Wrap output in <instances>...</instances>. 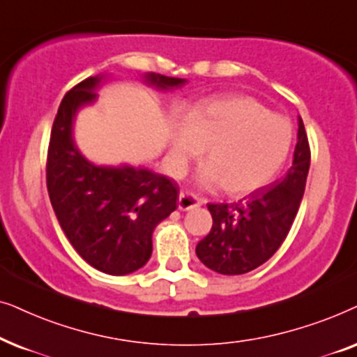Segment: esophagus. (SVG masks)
Wrapping results in <instances>:
<instances>
[{"label":"esophagus","instance_id":"esophagus-1","mask_svg":"<svg viewBox=\"0 0 357 357\" xmlns=\"http://www.w3.org/2000/svg\"><path fill=\"white\" fill-rule=\"evenodd\" d=\"M202 204H204V201H202V199H199L196 194H192L189 191L179 192V199H178V208H179V211H183V212L192 211V208L202 206Z\"/></svg>","mask_w":357,"mask_h":357}]
</instances>
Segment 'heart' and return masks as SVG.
Here are the masks:
<instances>
[{
    "instance_id": "obj_1",
    "label": "heart",
    "mask_w": 357,
    "mask_h": 357,
    "mask_svg": "<svg viewBox=\"0 0 357 357\" xmlns=\"http://www.w3.org/2000/svg\"><path fill=\"white\" fill-rule=\"evenodd\" d=\"M292 126L284 116L248 96L208 98L188 109L173 129L169 165L181 174L207 146L199 173L204 186H222L246 196L273 183L292 146Z\"/></svg>"
}]
</instances>
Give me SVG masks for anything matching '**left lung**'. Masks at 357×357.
I'll use <instances>...</instances> for the list:
<instances>
[{"mask_svg":"<svg viewBox=\"0 0 357 357\" xmlns=\"http://www.w3.org/2000/svg\"><path fill=\"white\" fill-rule=\"evenodd\" d=\"M310 168V146L298 116L291 169L273 188L251 192L235 204H208L212 228L196 246L197 258L218 274L250 273L266 263L291 230Z\"/></svg>","mask_w":357,"mask_h":357,"instance_id":"left-lung-1","label":"left lung"}]
</instances>
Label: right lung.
<instances>
[{
	"label": "right lung",
	"instance_id": "1",
	"mask_svg": "<svg viewBox=\"0 0 357 357\" xmlns=\"http://www.w3.org/2000/svg\"><path fill=\"white\" fill-rule=\"evenodd\" d=\"M107 73L89 76L61 99L47 155V189L56 220L71 246L101 273L126 275L150 259L156 225L176 211L179 188L145 166L98 165L75 142L82 109L98 101ZM142 82L173 91L188 79L145 73Z\"/></svg>",
	"mask_w": 357,
	"mask_h": 357
}]
</instances>
